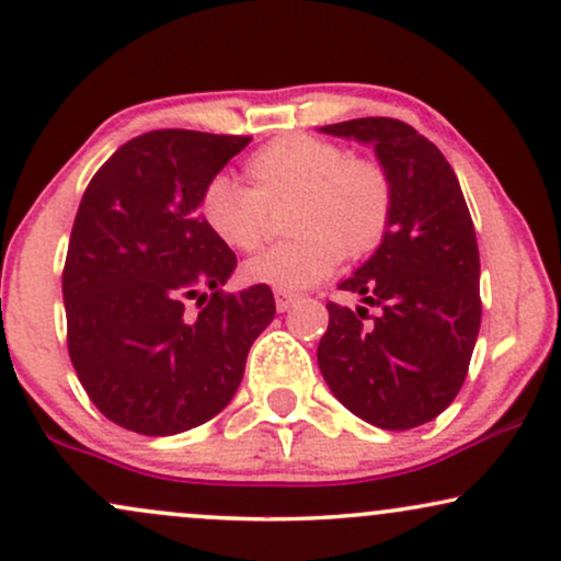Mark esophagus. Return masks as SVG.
<instances>
[{
  "label": "esophagus",
  "instance_id": "34e87169",
  "mask_svg": "<svg viewBox=\"0 0 561 561\" xmlns=\"http://www.w3.org/2000/svg\"><path fill=\"white\" fill-rule=\"evenodd\" d=\"M274 300H276V309H279V311H290L293 306L298 304V295L287 293V290H276Z\"/></svg>",
  "mask_w": 561,
  "mask_h": 561
}]
</instances>
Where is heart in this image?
<instances>
[{
	"label": "heart",
	"instance_id": "heart-1",
	"mask_svg": "<svg viewBox=\"0 0 561 561\" xmlns=\"http://www.w3.org/2000/svg\"><path fill=\"white\" fill-rule=\"evenodd\" d=\"M252 186L218 172L202 191V218L233 250L261 248L268 233V205L298 196L290 242L257 252L244 263L255 285L304 290L324 282L348 257L378 248L389 229L391 183L373 162L311 135H287L255 151L248 162Z\"/></svg>",
	"mask_w": 561,
	"mask_h": 561
}]
</instances>
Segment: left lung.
<instances>
[{
    "mask_svg": "<svg viewBox=\"0 0 561 561\" xmlns=\"http://www.w3.org/2000/svg\"><path fill=\"white\" fill-rule=\"evenodd\" d=\"M375 149L391 183L378 250L341 290L362 306L328 304L319 370L337 402L386 431H408L450 408L469 373L482 322L479 248L458 178L442 151L389 116L324 125ZM379 313L366 317V306Z\"/></svg>",
    "mask_w": 561,
    "mask_h": 561,
    "instance_id": "left-lung-1",
    "label": "left lung"
}]
</instances>
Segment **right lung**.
<instances>
[{
  "label": "right lung",
  "instance_id": "right-lung-1",
  "mask_svg": "<svg viewBox=\"0 0 561 561\" xmlns=\"http://www.w3.org/2000/svg\"><path fill=\"white\" fill-rule=\"evenodd\" d=\"M248 144L144 133L111 153L79 202L64 268L69 356L116 426L170 436L210 421L274 319L268 285L224 293L237 255L199 213L207 181Z\"/></svg>",
  "mask_w": 561,
  "mask_h": 561
}]
</instances>
